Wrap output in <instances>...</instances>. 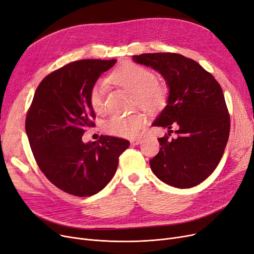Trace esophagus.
<instances>
[{
  "instance_id": "esophagus-1",
  "label": "esophagus",
  "mask_w": 254,
  "mask_h": 254,
  "mask_svg": "<svg viewBox=\"0 0 254 254\" xmlns=\"http://www.w3.org/2000/svg\"><path fill=\"white\" fill-rule=\"evenodd\" d=\"M141 142H142V138H135V139L130 140V143L134 145H139Z\"/></svg>"
}]
</instances>
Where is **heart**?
I'll return each mask as SVG.
<instances>
[{
	"label": "heart",
	"instance_id": "1",
	"mask_svg": "<svg viewBox=\"0 0 254 254\" xmlns=\"http://www.w3.org/2000/svg\"><path fill=\"white\" fill-rule=\"evenodd\" d=\"M110 81L117 86L133 93L135 102L147 111H156L166 103L167 88L157 81V76L150 69L136 63L121 65L110 76ZM107 83L98 80L91 88L89 103L93 111L101 114L105 110V96ZM145 117L141 113L127 116H112L104 124V129L108 134L116 137L134 138L143 125Z\"/></svg>",
	"mask_w": 254,
	"mask_h": 254
}]
</instances>
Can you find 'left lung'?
I'll list each match as a JSON object with an SVG mask.
<instances>
[{
    "mask_svg": "<svg viewBox=\"0 0 254 254\" xmlns=\"http://www.w3.org/2000/svg\"><path fill=\"white\" fill-rule=\"evenodd\" d=\"M133 60L157 70L169 89L167 105L153 127H176V139L159 138L149 161L157 178L180 189L192 188L212 174L222 158L230 121L221 87L196 61L174 53H151Z\"/></svg>",
    "mask_w": 254,
    "mask_h": 254,
    "instance_id": "1",
    "label": "left lung"
}]
</instances>
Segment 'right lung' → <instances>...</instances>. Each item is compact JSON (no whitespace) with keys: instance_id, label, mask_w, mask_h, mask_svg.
I'll return each instance as SVG.
<instances>
[{"instance_id":"obj_1","label":"right lung","mask_w":254,"mask_h":254,"mask_svg":"<svg viewBox=\"0 0 254 254\" xmlns=\"http://www.w3.org/2000/svg\"><path fill=\"white\" fill-rule=\"evenodd\" d=\"M117 60L85 59L47 75L37 87L26 118V133L40 170L62 191L80 197L103 190L112 180L127 140L101 136L84 143L93 127L89 94Z\"/></svg>"}]
</instances>
